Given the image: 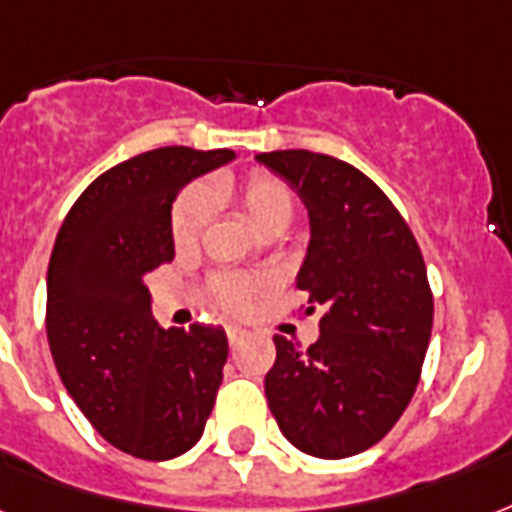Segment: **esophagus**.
<instances>
[{"mask_svg": "<svg viewBox=\"0 0 512 512\" xmlns=\"http://www.w3.org/2000/svg\"><path fill=\"white\" fill-rule=\"evenodd\" d=\"M225 333H228L230 346H236V343L244 338V333H247V330H244V327H239V325H228V330H225Z\"/></svg>", "mask_w": 512, "mask_h": 512, "instance_id": "34e87169", "label": "esophagus"}]
</instances>
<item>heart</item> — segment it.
I'll return each mask as SVG.
<instances>
[{"mask_svg": "<svg viewBox=\"0 0 512 512\" xmlns=\"http://www.w3.org/2000/svg\"><path fill=\"white\" fill-rule=\"evenodd\" d=\"M225 195L230 204L239 206L244 220L255 230H284L290 225L292 212H295V195L290 185L265 171H252L239 182L214 187V190H201L190 187L179 195L177 204L171 209V241L177 249H193L204 233L206 217H209V201ZM260 279H247V276H217L212 282V292L217 303L228 311H244L249 300L260 290Z\"/></svg>", "mask_w": 512, "mask_h": 512, "instance_id": "b5f03b06", "label": "heart"}]
</instances>
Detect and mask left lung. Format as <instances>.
Returning a JSON list of instances; mask_svg holds the SVG:
<instances>
[{
    "instance_id": "left-lung-1",
    "label": "left lung",
    "mask_w": 512,
    "mask_h": 512,
    "mask_svg": "<svg viewBox=\"0 0 512 512\" xmlns=\"http://www.w3.org/2000/svg\"><path fill=\"white\" fill-rule=\"evenodd\" d=\"M298 190L311 241L298 290L322 311L308 349L273 335L265 397L284 438L303 454L346 459L376 446L411 403L432 333L427 265L384 190L333 155L260 152Z\"/></svg>"
}]
</instances>
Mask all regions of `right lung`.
<instances>
[{
	"mask_svg": "<svg viewBox=\"0 0 512 512\" xmlns=\"http://www.w3.org/2000/svg\"><path fill=\"white\" fill-rule=\"evenodd\" d=\"M233 150L158 147L96 177L58 230L48 265V343L66 392L101 438L163 462L204 435L222 384V327L161 330L144 276L174 260L179 187Z\"/></svg>",
	"mask_w": 512,
	"mask_h": 512,
	"instance_id": "add662e5",
	"label": "right lung"
}]
</instances>
